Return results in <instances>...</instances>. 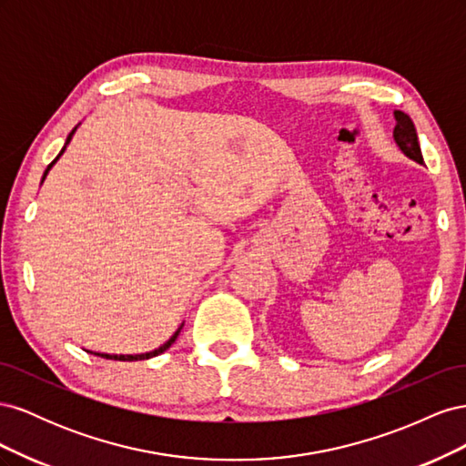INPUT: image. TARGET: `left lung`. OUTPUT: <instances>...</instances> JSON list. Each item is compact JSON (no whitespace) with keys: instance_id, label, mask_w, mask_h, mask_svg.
<instances>
[{"instance_id":"left-lung-1","label":"left lung","mask_w":466,"mask_h":466,"mask_svg":"<svg viewBox=\"0 0 466 466\" xmlns=\"http://www.w3.org/2000/svg\"><path fill=\"white\" fill-rule=\"evenodd\" d=\"M394 120H397V126H394V142L399 144V147L408 157L418 163H424L412 118L400 110H394Z\"/></svg>"}]
</instances>
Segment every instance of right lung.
Instances as JSON below:
<instances>
[{"label": "right lung", "instance_id": "add662e5", "mask_svg": "<svg viewBox=\"0 0 466 466\" xmlns=\"http://www.w3.org/2000/svg\"><path fill=\"white\" fill-rule=\"evenodd\" d=\"M74 132L76 130H72V134H69L67 136V139H66V146L69 144V139H72V136H74ZM66 146H64V149L60 151V155L66 151ZM60 155H58V157H56L50 165H48V168H46V171H45V177L48 175V171H50V168H52V165L56 163V161H58L60 159ZM45 177H42V180H45ZM178 332H180V329L171 336V340H168V342H165L161 348H157V350H153V351H147V354H137V356H110V354H95V356H101V358H106V360H118V361H137V360H149V358H153V356H159V354H163V351L167 350V348H171V344L177 340V336H178ZM91 354H93V351H91Z\"/></svg>", "mask_w": 466, "mask_h": 466}]
</instances>
